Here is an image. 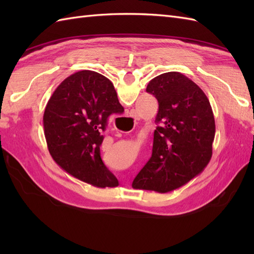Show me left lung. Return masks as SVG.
Here are the masks:
<instances>
[{"mask_svg":"<svg viewBox=\"0 0 254 254\" xmlns=\"http://www.w3.org/2000/svg\"><path fill=\"white\" fill-rule=\"evenodd\" d=\"M146 91L158 100L152 157L134 179V189L167 193L204 170L213 154L215 119L204 91L186 75L168 72Z\"/></svg>","mask_w":254,"mask_h":254,"instance_id":"left-lung-1","label":"left lung"}]
</instances>
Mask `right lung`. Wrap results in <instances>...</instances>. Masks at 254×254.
<instances>
[{"instance_id":"add662e5","label":"right lung","mask_w":254,"mask_h":254,"mask_svg":"<svg viewBox=\"0 0 254 254\" xmlns=\"http://www.w3.org/2000/svg\"><path fill=\"white\" fill-rule=\"evenodd\" d=\"M123 111L115 86L104 75L88 69L69 75L52 94L44 113L45 136L53 160L91 186L118 187V179L100 157V145L108 118Z\"/></svg>"}]
</instances>
